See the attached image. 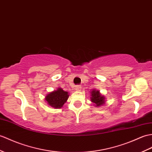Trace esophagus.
<instances>
[{
  "instance_id": "1",
  "label": "esophagus",
  "mask_w": 152,
  "mask_h": 152,
  "mask_svg": "<svg viewBox=\"0 0 152 152\" xmlns=\"http://www.w3.org/2000/svg\"><path fill=\"white\" fill-rule=\"evenodd\" d=\"M80 89H81V87H80V86H76V88H75V89H76V91H80Z\"/></svg>"
}]
</instances>
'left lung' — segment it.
I'll return each instance as SVG.
<instances>
[{
	"mask_svg": "<svg viewBox=\"0 0 152 152\" xmlns=\"http://www.w3.org/2000/svg\"><path fill=\"white\" fill-rule=\"evenodd\" d=\"M91 100L94 104L95 106L99 107L105 103V97L100 93L99 91L93 89L91 93Z\"/></svg>",
	"mask_w": 152,
	"mask_h": 152,
	"instance_id": "left-lung-1",
	"label": "left lung"
}]
</instances>
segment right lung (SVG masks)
<instances>
[{
	"mask_svg": "<svg viewBox=\"0 0 152 152\" xmlns=\"http://www.w3.org/2000/svg\"><path fill=\"white\" fill-rule=\"evenodd\" d=\"M69 96L68 92L64 91L61 87H59L56 91L48 94L45 97V100L51 107L58 109L63 107Z\"/></svg>",
	"mask_w": 152,
	"mask_h": 152,
	"instance_id": "1",
	"label": "right lung"
}]
</instances>
